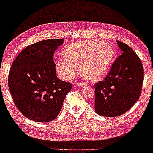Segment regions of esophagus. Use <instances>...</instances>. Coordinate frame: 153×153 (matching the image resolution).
Masks as SVG:
<instances>
[{"instance_id": "obj_1", "label": "esophagus", "mask_w": 153, "mask_h": 153, "mask_svg": "<svg viewBox=\"0 0 153 153\" xmlns=\"http://www.w3.org/2000/svg\"><path fill=\"white\" fill-rule=\"evenodd\" d=\"M75 86L81 87V88H83V87L86 86V84H85V83H84V82H81V83L79 82V83H75Z\"/></svg>"}]
</instances>
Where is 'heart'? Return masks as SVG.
<instances>
[{"label": "heart", "instance_id": "1", "mask_svg": "<svg viewBox=\"0 0 153 153\" xmlns=\"http://www.w3.org/2000/svg\"><path fill=\"white\" fill-rule=\"evenodd\" d=\"M114 51L111 46L96 40L78 42L68 47L65 56L56 62L58 74L65 80H71L80 65L81 73L91 80L99 79L111 66Z\"/></svg>", "mask_w": 153, "mask_h": 153}]
</instances>
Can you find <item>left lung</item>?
Segmentation results:
<instances>
[{
	"label": "left lung",
	"instance_id": "8db88e82",
	"mask_svg": "<svg viewBox=\"0 0 153 153\" xmlns=\"http://www.w3.org/2000/svg\"><path fill=\"white\" fill-rule=\"evenodd\" d=\"M123 53L115 60L109 74L94 85V110L102 117H114L128 111L140 96L143 67L130 46L117 41Z\"/></svg>",
	"mask_w": 153,
	"mask_h": 153
}]
</instances>
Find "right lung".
I'll use <instances>...</instances> for the list:
<instances>
[{
  "instance_id": "1",
  "label": "right lung",
  "mask_w": 153,
  "mask_h": 153,
  "mask_svg": "<svg viewBox=\"0 0 153 153\" xmlns=\"http://www.w3.org/2000/svg\"><path fill=\"white\" fill-rule=\"evenodd\" d=\"M63 39H50L27 46L16 57L8 75L9 90L16 107L27 119L38 122L55 119L62 108L71 82L56 73L53 53Z\"/></svg>"
}]
</instances>
